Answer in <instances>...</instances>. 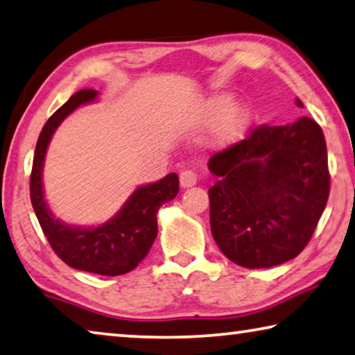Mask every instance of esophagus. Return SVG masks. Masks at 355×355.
I'll list each match as a JSON object with an SVG mask.
<instances>
[{"label": "esophagus", "mask_w": 355, "mask_h": 355, "mask_svg": "<svg viewBox=\"0 0 355 355\" xmlns=\"http://www.w3.org/2000/svg\"><path fill=\"white\" fill-rule=\"evenodd\" d=\"M198 183V175H196L194 171H183L180 173V184H182V188H189V187H194V184Z\"/></svg>", "instance_id": "34e87169"}]
</instances>
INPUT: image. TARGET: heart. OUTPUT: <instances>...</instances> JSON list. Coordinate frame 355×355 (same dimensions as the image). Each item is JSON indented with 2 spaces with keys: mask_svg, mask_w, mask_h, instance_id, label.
<instances>
[{
  "mask_svg": "<svg viewBox=\"0 0 355 355\" xmlns=\"http://www.w3.org/2000/svg\"><path fill=\"white\" fill-rule=\"evenodd\" d=\"M229 94H215L200 109L202 123H215L213 140L219 145H229L237 140L250 123V109L243 104H233Z\"/></svg>",
  "mask_w": 355,
  "mask_h": 355,
  "instance_id": "1",
  "label": "heart"
}]
</instances>
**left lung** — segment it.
I'll list each match as a JSON object with an SVG mask.
<instances>
[{"label": "left lung", "instance_id": "1", "mask_svg": "<svg viewBox=\"0 0 355 355\" xmlns=\"http://www.w3.org/2000/svg\"><path fill=\"white\" fill-rule=\"evenodd\" d=\"M297 105L303 107L297 99ZM211 235L246 268L279 266L300 254L327 205V145L316 121L262 125L208 161Z\"/></svg>", "mask_w": 355, "mask_h": 355}]
</instances>
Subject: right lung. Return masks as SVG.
I'll return each instance as SVG.
<instances>
[{"label":"right lung","instance_id":"add662e5","mask_svg":"<svg viewBox=\"0 0 355 355\" xmlns=\"http://www.w3.org/2000/svg\"><path fill=\"white\" fill-rule=\"evenodd\" d=\"M98 92L80 89L49 118L39 134L30 177L33 208L52 250L67 266L83 272L116 277L136 268L157 235L156 213L178 193V175L168 173L162 180L134 191L120 211L98 227H74L61 223L50 211L42 189V166L55 129L78 105L96 99Z\"/></svg>","mask_w":355,"mask_h":355}]
</instances>
